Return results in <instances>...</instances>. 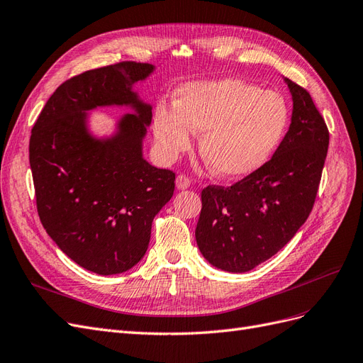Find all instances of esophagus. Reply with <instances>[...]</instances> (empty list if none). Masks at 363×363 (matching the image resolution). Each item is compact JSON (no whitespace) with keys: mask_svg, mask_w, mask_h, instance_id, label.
<instances>
[{"mask_svg":"<svg viewBox=\"0 0 363 363\" xmlns=\"http://www.w3.org/2000/svg\"><path fill=\"white\" fill-rule=\"evenodd\" d=\"M175 186H177L179 191H184L191 186V180L186 177V175L180 174V175H177V179H175Z\"/></svg>","mask_w":363,"mask_h":363,"instance_id":"34e87169","label":"esophagus"}]
</instances>
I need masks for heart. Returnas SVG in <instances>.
<instances>
[{
    "instance_id": "heart-1",
    "label": "heart",
    "mask_w": 363,
    "mask_h": 363,
    "mask_svg": "<svg viewBox=\"0 0 363 363\" xmlns=\"http://www.w3.org/2000/svg\"><path fill=\"white\" fill-rule=\"evenodd\" d=\"M281 95L238 79L180 87L177 104L159 103L152 136L164 163L177 160L199 136V150L221 179H242L265 164L288 127Z\"/></svg>"
}]
</instances>
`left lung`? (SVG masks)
I'll return each mask as SVG.
<instances>
[{"mask_svg":"<svg viewBox=\"0 0 363 363\" xmlns=\"http://www.w3.org/2000/svg\"><path fill=\"white\" fill-rule=\"evenodd\" d=\"M292 116L272 157L230 188L207 186L195 239L203 257L227 272L268 260L309 216L328 150V130L311 94L284 79Z\"/></svg>","mask_w":363,"mask_h":363,"instance_id":"1","label":"left lung"}]
</instances>
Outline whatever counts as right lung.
<instances>
[{
	"label": "right lung",
	"instance_id": "add662e5",
	"mask_svg": "<svg viewBox=\"0 0 363 363\" xmlns=\"http://www.w3.org/2000/svg\"><path fill=\"white\" fill-rule=\"evenodd\" d=\"M155 65L121 62L60 84L33 125L30 168L38 213L56 245L82 268L113 276L145 256L151 224L174 194L175 174L144 157L152 106L135 91ZM128 106L112 135L98 137L89 113Z\"/></svg>",
	"mask_w": 363,
	"mask_h": 363
}]
</instances>
